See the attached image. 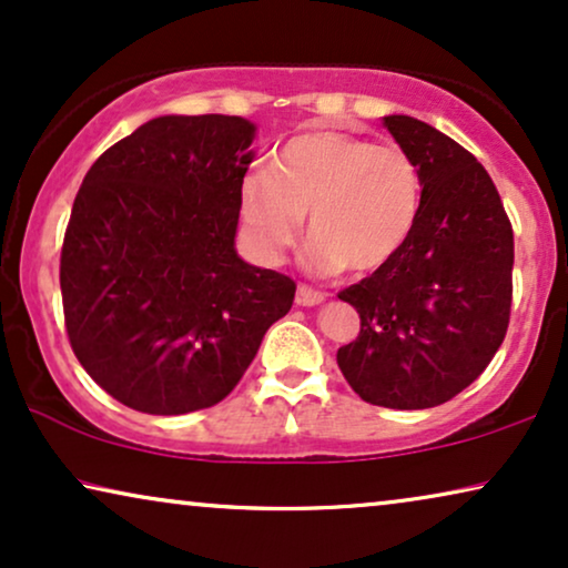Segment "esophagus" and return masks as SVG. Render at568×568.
I'll use <instances>...</instances> for the list:
<instances>
[{
	"label": "esophagus",
	"mask_w": 568,
	"mask_h": 568,
	"mask_svg": "<svg viewBox=\"0 0 568 568\" xmlns=\"http://www.w3.org/2000/svg\"><path fill=\"white\" fill-rule=\"evenodd\" d=\"M323 300H325V294L313 290V286H307V284H300L297 286V305L313 307V305H321Z\"/></svg>",
	"instance_id": "34e87169"
}]
</instances>
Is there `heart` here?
Wrapping results in <instances>:
<instances>
[{
    "label": "heart",
    "mask_w": 568,
    "mask_h": 568,
    "mask_svg": "<svg viewBox=\"0 0 568 568\" xmlns=\"http://www.w3.org/2000/svg\"><path fill=\"white\" fill-rule=\"evenodd\" d=\"M310 212V266L367 274L406 245L422 212V175L398 144L344 131L290 139L268 170L240 189V220L258 258L274 263L297 243Z\"/></svg>",
    "instance_id": "obj_1"
}]
</instances>
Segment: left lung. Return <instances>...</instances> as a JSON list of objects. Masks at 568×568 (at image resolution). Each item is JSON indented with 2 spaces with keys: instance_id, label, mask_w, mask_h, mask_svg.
Segmentation results:
<instances>
[{
  "instance_id": "8db88e82",
  "label": "left lung",
  "mask_w": 568,
  "mask_h": 568,
  "mask_svg": "<svg viewBox=\"0 0 568 568\" xmlns=\"http://www.w3.org/2000/svg\"><path fill=\"white\" fill-rule=\"evenodd\" d=\"M385 126L416 162L422 212L385 266L338 292L362 328L336 359L372 406L434 408L463 393L507 336L515 235L465 146L410 115H385Z\"/></svg>"
}]
</instances>
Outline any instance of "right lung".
<instances>
[{"label": "right lung", "instance_id": "obj_1", "mask_svg": "<svg viewBox=\"0 0 568 568\" xmlns=\"http://www.w3.org/2000/svg\"><path fill=\"white\" fill-rule=\"evenodd\" d=\"M253 134L240 115H160L108 146L77 191L59 266L67 336L123 406H216L290 313L297 284L235 251Z\"/></svg>", "mask_w": 568, "mask_h": 568}]
</instances>
